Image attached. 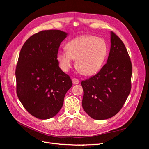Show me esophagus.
Segmentation results:
<instances>
[{"label":"esophagus","mask_w":149,"mask_h":149,"mask_svg":"<svg viewBox=\"0 0 149 149\" xmlns=\"http://www.w3.org/2000/svg\"><path fill=\"white\" fill-rule=\"evenodd\" d=\"M72 81H73V84H78L79 83V80L78 79H76V78H73L72 79Z\"/></svg>","instance_id":"obj_1"}]
</instances>
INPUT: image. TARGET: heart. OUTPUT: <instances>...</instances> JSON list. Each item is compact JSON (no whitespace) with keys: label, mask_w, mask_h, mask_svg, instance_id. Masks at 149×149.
<instances>
[{"label":"heart","mask_w":149,"mask_h":149,"mask_svg":"<svg viewBox=\"0 0 149 149\" xmlns=\"http://www.w3.org/2000/svg\"><path fill=\"white\" fill-rule=\"evenodd\" d=\"M67 49L59 51L56 59L61 70L68 71L76 60V66L86 76L100 70L107 55L104 40L93 35L79 36L71 40L66 45Z\"/></svg>","instance_id":"1"}]
</instances>
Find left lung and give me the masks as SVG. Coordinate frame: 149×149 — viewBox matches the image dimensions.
<instances>
[{"label": "left lung", "instance_id": "1", "mask_svg": "<svg viewBox=\"0 0 149 149\" xmlns=\"http://www.w3.org/2000/svg\"><path fill=\"white\" fill-rule=\"evenodd\" d=\"M111 43L106 64L96 74L81 82L83 109L96 120L109 119L118 114L131 89L132 67L127 49L112 31Z\"/></svg>", "mask_w": 149, "mask_h": 149}]
</instances>
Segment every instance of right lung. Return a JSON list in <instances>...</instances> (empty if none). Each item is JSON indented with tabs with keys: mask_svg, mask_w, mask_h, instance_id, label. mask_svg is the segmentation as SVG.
I'll return each mask as SVG.
<instances>
[{
	"mask_svg": "<svg viewBox=\"0 0 149 149\" xmlns=\"http://www.w3.org/2000/svg\"><path fill=\"white\" fill-rule=\"evenodd\" d=\"M67 35L58 30L41 31L31 36L20 50L15 70L17 94L25 109L38 119L56 116L73 85L56 59Z\"/></svg>",
	"mask_w": 149,
	"mask_h": 149,
	"instance_id": "obj_1",
	"label": "right lung"
}]
</instances>
